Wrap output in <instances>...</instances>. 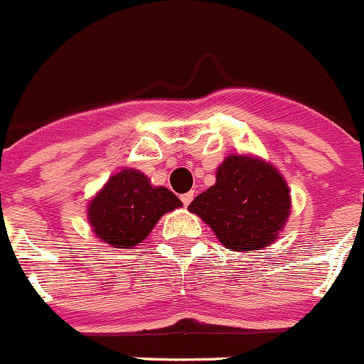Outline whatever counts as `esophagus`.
<instances>
[{"instance_id":"1","label":"esophagus","mask_w":364,"mask_h":364,"mask_svg":"<svg viewBox=\"0 0 364 364\" xmlns=\"http://www.w3.org/2000/svg\"><path fill=\"white\" fill-rule=\"evenodd\" d=\"M192 199H193V192H186L181 196V201L185 206H188L190 203H192Z\"/></svg>"}]
</instances>
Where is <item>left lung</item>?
Returning a JSON list of instances; mask_svg holds the SVG:
<instances>
[{
	"label": "left lung",
	"instance_id": "8db88e82",
	"mask_svg": "<svg viewBox=\"0 0 364 364\" xmlns=\"http://www.w3.org/2000/svg\"><path fill=\"white\" fill-rule=\"evenodd\" d=\"M198 213L224 247L255 251L277 239L289 217V188L274 166L228 156L217 168V183L188 206Z\"/></svg>",
	"mask_w": 364,
	"mask_h": 364
}]
</instances>
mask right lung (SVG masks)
<instances>
[{
    "label": "right lung",
    "instance_id": "add662e5",
    "mask_svg": "<svg viewBox=\"0 0 364 364\" xmlns=\"http://www.w3.org/2000/svg\"><path fill=\"white\" fill-rule=\"evenodd\" d=\"M181 206L165 186H151L141 172L125 168L109 178L90 203L87 217L98 239L113 247H132L145 239L163 213Z\"/></svg>",
    "mask_w": 364,
    "mask_h": 364
}]
</instances>
